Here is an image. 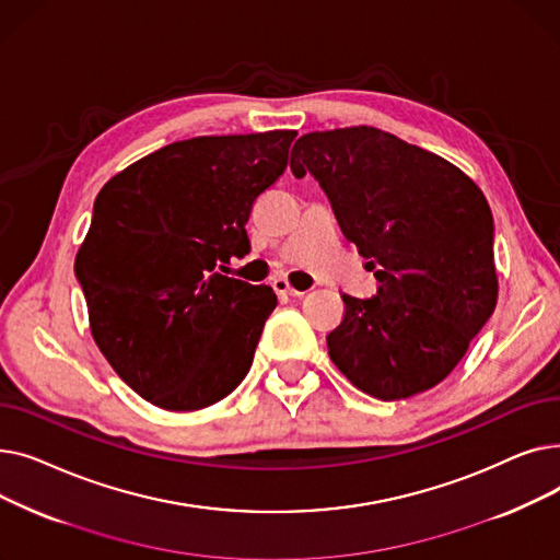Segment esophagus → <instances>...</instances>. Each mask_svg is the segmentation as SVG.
<instances>
[{"instance_id": "esophagus-1", "label": "esophagus", "mask_w": 560, "mask_h": 560, "mask_svg": "<svg viewBox=\"0 0 560 560\" xmlns=\"http://www.w3.org/2000/svg\"><path fill=\"white\" fill-rule=\"evenodd\" d=\"M275 290L279 292V295H288V298H304L306 292L304 290H298V288H292L285 279H275Z\"/></svg>"}]
</instances>
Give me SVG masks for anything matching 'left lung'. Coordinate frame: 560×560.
<instances>
[{"label": "left lung", "mask_w": 560, "mask_h": 560, "mask_svg": "<svg viewBox=\"0 0 560 560\" xmlns=\"http://www.w3.org/2000/svg\"><path fill=\"white\" fill-rule=\"evenodd\" d=\"M292 174H313L376 295H342L329 357L359 390L406 399L440 384L497 304L490 206L450 161L374 127L313 131L292 147Z\"/></svg>", "instance_id": "8db88e82"}]
</instances>
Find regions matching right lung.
Returning a JSON list of instances; mask_svg holds the SVG:
<instances>
[{
  "instance_id": "1",
  "label": "right lung",
  "mask_w": 560,
  "mask_h": 560,
  "mask_svg": "<svg viewBox=\"0 0 560 560\" xmlns=\"http://www.w3.org/2000/svg\"><path fill=\"white\" fill-rule=\"evenodd\" d=\"M295 136L179 140L100 190L74 272L100 351L150 404L199 410L247 376L277 295L218 268L249 252L252 206Z\"/></svg>"
}]
</instances>
